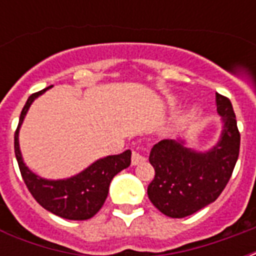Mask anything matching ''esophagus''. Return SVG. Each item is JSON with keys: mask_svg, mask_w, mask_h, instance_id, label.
Wrapping results in <instances>:
<instances>
[{"mask_svg": "<svg viewBox=\"0 0 256 256\" xmlns=\"http://www.w3.org/2000/svg\"><path fill=\"white\" fill-rule=\"evenodd\" d=\"M145 160V155H142V152H140V150H133V154H132V164L133 166H137L140 163H142Z\"/></svg>", "mask_w": 256, "mask_h": 256, "instance_id": "34e87169", "label": "esophagus"}]
</instances>
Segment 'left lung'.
I'll use <instances>...</instances> for the list:
<instances>
[{
  "mask_svg": "<svg viewBox=\"0 0 256 256\" xmlns=\"http://www.w3.org/2000/svg\"><path fill=\"white\" fill-rule=\"evenodd\" d=\"M216 111L224 119V132L207 154L174 140H162L150 150L155 177L148 185V198L170 218L188 216L215 202L230 180L240 152V132L230 100L220 93Z\"/></svg>",
  "mask_w": 256,
  "mask_h": 256,
  "instance_id": "obj_1",
  "label": "left lung"
}]
</instances>
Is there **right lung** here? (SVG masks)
Wrapping results in <instances>:
<instances>
[{"instance_id":"1","label":"right lung","mask_w":256,"mask_h":256,"mask_svg":"<svg viewBox=\"0 0 256 256\" xmlns=\"http://www.w3.org/2000/svg\"><path fill=\"white\" fill-rule=\"evenodd\" d=\"M52 88V86H49ZM46 88V89H49ZM46 89L36 92L28 97L20 114L19 124L14 132V154L20 174L32 198L52 214L72 220H84L94 216L108 196L112 178L132 163V152L124 150L120 155L106 156L94 162L84 172L68 180L48 181L31 172L22 159L19 150V128L30 108L31 102Z\"/></svg>"}]
</instances>
